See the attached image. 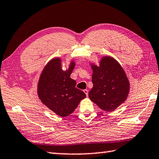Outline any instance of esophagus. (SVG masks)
<instances>
[{
  "label": "esophagus",
  "instance_id": "1",
  "mask_svg": "<svg viewBox=\"0 0 159 159\" xmlns=\"http://www.w3.org/2000/svg\"><path fill=\"white\" fill-rule=\"evenodd\" d=\"M84 93L86 94V96H88V90L84 89Z\"/></svg>",
  "mask_w": 159,
  "mask_h": 159
}]
</instances>
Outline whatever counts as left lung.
<instances>
[{
  "mask_svg": "<svg viewBox=\"0 0 159 159\" xmlns=\"http://www.w3.org/2000/svg\"><path fill=\"white\" fill-rule=\"evenodd\" d=\"M89 64L93 84L89 93L90 100L102 110H115L126 101L130 91V82L123 67L110 56L102 57L98 66Z\"/></svg>",
  "mask_w": 159,
  "mask_h": 159,
  "instance_id": "obj_1",
  "label": "left lung"
}]
</instances>
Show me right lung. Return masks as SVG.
Instances as JSON below:
<instances>
[{
  "mask_svg": "<svg viewBox=\"0 0 159 159\" xmlns=\"http://www.w3.org/2000/svg\"><path fill=\"white\" fill-rule=\"evenodd\" d=\"M61 63V58L54 57L46 64L39 77L37 93L43 104L65 117L74 112L86 94L75 87L76 81L70 77L76 64L75 60L71 59L65 70Z\"/></svg>",
  "mask_w": 159,
  "mask_h": 159,
  "instance_id": "right-lung-1",
  "label": "right lung"
}]
</instances>
